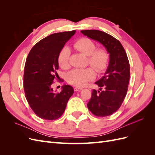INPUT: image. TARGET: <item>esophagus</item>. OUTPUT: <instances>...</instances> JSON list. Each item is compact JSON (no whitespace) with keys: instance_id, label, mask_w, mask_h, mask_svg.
<instances>
[{"instance_id":"34e87169","label":"esophagus","mask_w":155,"mask_h":155,"mask_svg":"<svg viewBox=\"0 0 155 155\" xmlns=\"http://www.w3.org/2000/svg\"><path fill=\"white\" fill-rule=\"evenodd\" d=\"M81 90H83L82 88L78 87H74V91H76V92H77V91H81Z\"/></svg>"}]
</instances>
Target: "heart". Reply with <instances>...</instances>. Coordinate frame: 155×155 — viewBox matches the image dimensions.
I'll use <instances>...</instances> for the list:
<instances>
[{"mask_svg": "<svg viewBox=\"0 0 155 155\" xmlns=\"http://www.w3.org/2000/svg\"><path fill=\"white\" fill-rule=\"evenodd\" d=\"M73 48L88 56V63L98 73L104 72L109 60V54L104 48H96L94 42L88 37H81L73 43ZM70 51L68 47L63 48L58 55V63L63 69L69 67ZM95 72L92 68H74L67 74V81L72 85L81 87L95 78Z\"/></svg>", "mask_w": 155, "mask_h": 155, "instance_id": "b5f03b06", "label": "heart"}]
</instances>
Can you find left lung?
Segmentation results:
<instances>
[{"instance_id":"1","label":"left lung","mask_w":155,"mask_h":155,"mask_svg":"<svg viewBox=\"0 0 155 155\" xmlns=\"http://www.w3.org/2000/svg\"><path fill=\"white\" fill-rule=\"evenodd\" d=\"M83 35L99 42L109 54V64L105 75L95 84L100 91L94 89L87 107L98 117L112 114L121 105L127 94L130 78L127 55L120 42L104 31L81 30Z\"/></svg>"}]
</instances>
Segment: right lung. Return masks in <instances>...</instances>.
<instances>
[{
    "instance_id": "1",
    "label": "right lung",
    "mask_w": 155,
    "mask_h": 155,
    "mask_svg": "<svg viewBox=\"0 0 155 155\" xmlns=\"http://www.w3.org/2000/svg\"><path fill=\"white\" fill-rule=\"evenodd\" d=\"M76 30L51 34L31 48L26 58L24 72V90L31 109L39 118L54 120L62 116L67 102L74 94L70 85H64L55 93L51 87L58 74V55ZM58 78V77H57Z\"/></svg>"
}]
</instances>
